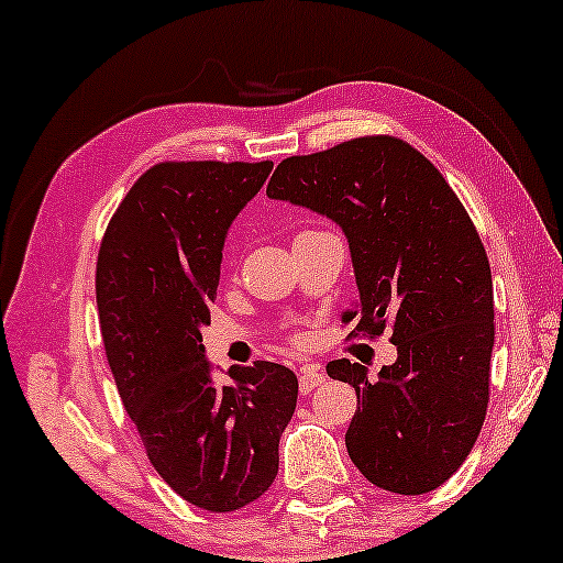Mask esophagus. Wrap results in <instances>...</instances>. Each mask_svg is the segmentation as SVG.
<instances>
[{
    "label": "esophagus",
    "mask_w": 563,
    "mask_h": 563,
    "mask_svg": "<svg viewBox=\"0 0 563 563\" xmlns=\"http://www.w3.org/2000/svg\"><path fill=\"white\" fill-rule=\"evenodd\" d=\"M323 382H325V376H323V372L316 364H308V366L300 368V374H298L300 391H310V389L321 387Z\"/></svg>",
    "instance_id": "1"
}]
</instances>
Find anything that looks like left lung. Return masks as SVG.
<instances>
[{"label":"left lung","mask_w":563,"mask_h":563,"mask_svg":"<svg viewBox=\"0 0 563 563\" xmlns=\"http://www.w3.org/2000/svg\"><path fill=\"white\" fill-rule=\"evenodd\" d=\"M267 197L329 217L349 240L356 331L391 325L397 362H329L356 389L346 450L368 483L422 496L457 473L481 434L490 387L493 278L465 207L405 141L366 136L278 164Z\"/></svg>","instance_id":"8db88e82"}]
</instances>
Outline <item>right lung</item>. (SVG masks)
<instances>
[{"label": "right lung", "mask_w": 563, "mask_h": 563, "mask_svg": "<svg viewBox=\"0 0 563 563\" xmlns=\"http://www.w3.org/2000/svg\"><path fill=\"white\" fill-rule=\"evenodd\" d=\"M273 162H169L133 184L100 242L96 300L108 364L156 473L209 514L245 508L278 475L298 401L288 366H230L217 387L201 329L230 224Z\"/></svg>", "instance_id": "obj_1"}]
</instances>
